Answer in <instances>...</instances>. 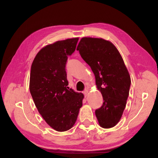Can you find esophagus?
I'll list each match as a JSON object with an SVG mask.
<instances>
[{"label": "esophagus", "instance_id": "34e87169", "mask_svg": "<svg viewBox=\"0 0 158 158\" xmlns=\"http://www.w3.org/2000/svg\"><path fill=\"white\" fill-rule=\"evenodd\" d=\"M83 94H84L85 97H87L88 95V89H85L84 92H83Z\"/></svg>", "mask_w": 158, "mask_h": 158}]
</instances>
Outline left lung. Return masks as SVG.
<instances>
[{
  "label": "left lung",
  "mask_w": 158,
  "mask_h": 158,
  "mask_svg": "<svg viewBox=\"0 0 158 158\" xmlns=\"http://www.w3.org/2000/svg\"><path fill=\"white\" fill-rule=\"evenodd\" d=\"M77 50L95 75L104 102L95 110L100 126L110 128L119 122L129 96L131 79L118 50L102 39L83 37Z\"/></svg>",
  "instance_id": "8db88e82"
}]
</instances>
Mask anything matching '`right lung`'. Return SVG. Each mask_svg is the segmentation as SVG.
I'll use <instances>...</instances> for the list:
<instances>
[{
	"label": "right lung",
	"mask_w": 158,
	"mask_h": 158,
	"mask_svg": "<svg viewBox=\"0 0 158 158\" xmlns=\"http://www.w3.org/2000/svg\"><path fill=\"white\" fill-rule=\"evenodd\" d=\"M78 40L69 39L45 46L31 66L30 92L35 106L47 123L58 132L73 126L84 97L67 87L66 62Z\"/></svg>",
	"instance_id": "obj_1"
}]
</instances>
